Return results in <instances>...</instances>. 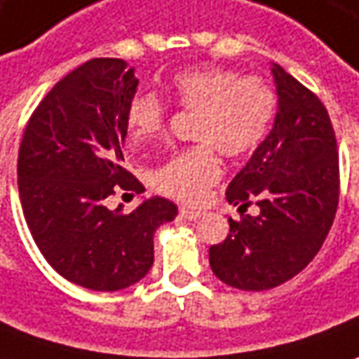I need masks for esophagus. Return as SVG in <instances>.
<instances>
[{
	"label": "esophagus",
	"mask_w": 359,
	"mask_h": 359,
	"mask_svg": "<svg viewBox=\"0 0 359 359\" xmlns=\"http://www.w3.org/2000/svg\"><path fill=\"white\" fill-rule=\"evenodd\" d=\"M200 212H194V210H188V208H180V217H184L188 222H196L200 219Z\"/></svg>",
	"instance_id": "1"
}]
</instances>
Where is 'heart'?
Wrapping results in <instances>:
<instances>
[{
	"label": "heart",
	"mask_w": 359,
	"mask_h": 359,
	"mask_svg": "<svg viewBox=\"0 0 359 359\" xmlns=\"http://www.w3.org/2000/svg\"><path fill=\"white\" fill-rule=\"evenodd\" d=\"M179 107L198 110L194 137L204 144L175 155L151 175L165 196L194 204L219 179L215 147L229 157L255 151L274 122L278 99L260 77H241L227 67L200 66L180 69L169 81ZM167 107L155 93H137L128 104V134L144 144L161 134Z\"/></svg>",
	"instance_id": "obj_1"
}]
</instances>
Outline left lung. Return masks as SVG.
I'll return each instance as SVG.
<instances>
[{"mask_svg":"<svg viewBox=\"0 0 359 359\" xmlns=\"http://www.w3.org/2000/svg\"><path fill=\"white\" fill-rule=\"evenodd\" d=\"M278 95L274 126L227 187L239 205L229 235L210 247L223 284L262 292L309 264L327 239L338 208V151L325 104L284 67L272 64ZM250 201L261 214L243 215Z\"/></svg>","mask_w":359,"mask_h":359,"instance_id":"1","label":"left lung"}]
</instances>
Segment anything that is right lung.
<instances>
[{
    "mask_svg": "<svg viewBox=\"0 0 359 359\" xmlns=\"http://www.w3.org/2000/svg\"><path fill=\"white\" fill-rule=\"evenodd\" d=\"M134 67L95 57L60 79L32 112L17 163L22 214L42 257L72 284L118 292L154 264V237L177 215L167 198L122 214L107 208L116 188L144 192L122 167Z\"/></svg>",
    "mask_w": 359,
    "mask_h": 359,
    "instance_id": "obj_1",
    "label": "right lung"
}]
</instances>
